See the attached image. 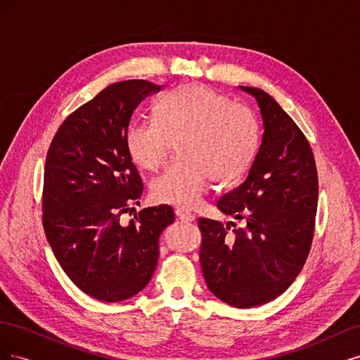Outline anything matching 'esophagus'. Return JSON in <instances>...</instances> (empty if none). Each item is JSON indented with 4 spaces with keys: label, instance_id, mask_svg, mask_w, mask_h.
<instances>
[{
    "label": "esophagus",
    "instance_id": "obj_1",
    "mask_svg": "<svg viewBox=\"0 0 360 360\" xmlns=\"http://www.w3.org/2000/svg\"><path fill=\"white\" fill-rule=\"evenodd\" d=\"M176 216L179 217L180 221H184V222H192V221H195V216H193L191 212L184 210V209H177V210H176Z\"/></svg>",
    "mask_w": 360,
    "mask_h": 360
}]
</instances>
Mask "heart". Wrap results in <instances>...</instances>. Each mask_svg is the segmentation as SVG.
<instances>
[{"mask_svg": "<svg viewBox=\"0 0 360 360\" xmlns=\"http://www.w3.org/2000/svg\"><path fill=\"white\" fill-rule=\"evenodd\" d=\"M153 115L155 120L130 123L124 143L139 168L155 171L177 141L180 156L150 184L158 202L197 205L209 177L217 183L234 181L257 155L259 129L255 114L210 86H177L155 103Z\"/></svg>", "mask_w": 360, "mask_h": 360, "instance_id": "1", "label": "heart"}]
</instances>
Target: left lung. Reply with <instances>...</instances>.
Instances as JSON below:
<instances>
[{"label":"left lung","mask_w":360,"mask_h":360,"mask_svg":"<svg viewBox=\"0 0 360 360\" xmlns=\"http://www.w3.org/2000/svg\"><path fill=\"white\" fill-rule=\"evenodd\" d=\"M255 97L264 134L246 180L222 195L217 209L243 228L200 217V263L207 287L236 308H252L284 292L308 258L319 201V176L311 146L274 97Z\"/></svg>","instance_id":"8db88e82"}]
</instances>
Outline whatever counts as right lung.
I'll list each match as a JSON object with an SVG mask.
<instances>
[{
    "mask_svg": "<svg viewBox=\"0 0 360 360\" xmlns=\"http://www.w3.org/2000/svg\"><path fill=\"white\" fill-rule=\"evenodd\" d=\"M162 85L130 79L106 86L64 120L46 155L43 228L73 284L102 302L135 296L153 276L159 237L174 222L171 205L139 204L141 180L124 143L136 106Z\"/></svg>",
    "mask_w": 360,
    "mask_h": 360,
    "instance_id": "right-lung-1",
    "label": "right lung"
}]
</instances>
